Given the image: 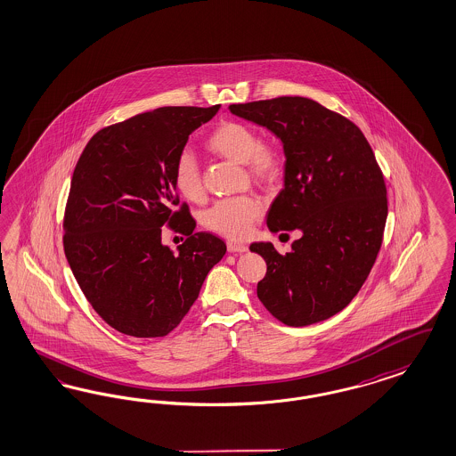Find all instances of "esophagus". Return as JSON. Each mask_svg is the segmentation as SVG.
<instances>
[{
    "instance_id": "1",
    "label": "esophagus",
    "mask_w": 456,
    "mask_h": 456,
    "mask_svg": "<svg viewBox=\"0 0 456 456\" xmlns=\"http://www.w3.org/2000/svg\"><path fill=\"white\" fill-rule=\"evenodd\" d=\"M227 251L246 252L248 251V246L242 244V242H237V240H229V242H227Z\"/></svg>"
}]
</instances>
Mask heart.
I'll use <instances>...</instances> for the list:
<instances>
[{"label":"heart","mask_w":456,"mask_h":456,"mask_svg":"<svg viewBox=\"0 0 456 456\" xmlns=\"http://www.w3.org/2000/svg\"><path fill=\"white\" fill-rule=\"evenodd\" d=\"M205 146L210 153L229 159L237 165H246L252 178L269 183L276 180L281 172L280 153L259 140L257 131L252 126L239 121L220 123L207 138ZM173 185L178 193L190 202H200L204 199L202 175L197 159L190 153H182L173 167ZM261 202L251 197L224 199L210 205L202 214V224L208 231L220 236L240 239L251 229L252 222L261 217Z\"/></svg>","instance_id":"b5f03b06"}]
</instances>
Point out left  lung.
I'll list each match as a JSON object with an SVG mask.
<instances>
[{
	"instance_id": "1",
	"label": "left lung",
	"mask_w": 456,
	"mask_h": 456,
	"mask_svg": "<svg viewBox=\"0 0 456 456\" xmlns=\"http://www.w3.org/2000/svg\"><path fill=\"white\" fill-rule=\"evenodd\" d=\"M229 110L283 144L284 185L267 212L271 232L299 231L291 251L271 242L257 298L284 325L306 327L342 312L376 263L387 190L370 144L344 116L306 97H276Z\"/></svg>"
}]
</instances>
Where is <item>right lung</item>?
<instances>
[{
  "label": "right lung",
  "instance_id": "1",
  "mask_svg": "<svg viewBox=\"0 0 456 456\" xmlns=\"http://www.w3.org/2000/svg\"><path fill=\"white\" fill-rule=\"evenodd\" d=\"M212 108H158L97 131L70 182L63 251L97 314L129 337H165L199 298L224 240L193 232L189 207L176 210L173 167ZM168 223L190 237L173 253L160 242Z\"/></svg>",
  "mask_w": 456,
  "mask_h": 456
}]
</instances>
